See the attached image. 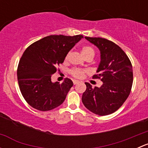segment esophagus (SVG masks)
<instances>
[{"instance_id": "obj_1", "label": "esophagus", "mask_w": 148, "mask_h": 148, "mask_svg": "<svg viewBox=\"0 0 148 148\" xmlns=\"http://www.w3.org/2000/svg\"><path fill=\"white\" fill-rule=\"evenodd\" d=\"M73 83H74V84H77L78 83H79V82L78 80H73Z\"/></svg>"}]
</instances>
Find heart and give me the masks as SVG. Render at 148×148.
Returning <instances> with one entry per match:
<instances>
[{"mask_svg":"<svg viewBox=\"0 0 148 148\" xmlns=\"http://www.w3.org/2000/svg\"><path fill=\"white\" fill-rule=\"evenodd\" d=\"M81 52L85 58L88 57V56H93L94 58V56H95V50H94L91 46H83V47L82 48ZM67 57H68V55L66 56V59H67ZM84 73H85L84 70L81 69L75 68L71 70V74L73 76V77H75V78H78V79L82 78V77L84 76Z\"/></svg>","mask_w":148,"mask_h":148,"instance_id":"1","label":"heart"}]
</instances>
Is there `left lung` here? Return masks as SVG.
Returning a JSON list of instances; mask_svg holds the SVG:
<instances>
[{
	"instance_id": "left-lung-1",
	"label": "left lung",
	"mask_w": 148,
	"mask_h": 148,
	"mask_svg": "<svg viewBox=\"0 0 148 148\" xmlns=\"http://www.w3.org/2000/svg\"><path fill=\"white\" fill-rule=\"evenodd\" d=\"M100 51V63L97 74L103 84L100 87H92L85 82L86 89L82 100L86 109L100 116L117 111L130 93L133 73L130 60L123 50L114 42L99 37H85Z\"/></svg>"
}]
</instances>
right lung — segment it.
<instances>
[{
    "label": "right lung",
    "mask_w": 148,
    "mask_h": 148,
    "mask_svg": "<svg viewBox=\"0 0 148 148\" xmlns=\"http://www.w3.org/2000/svg\"><path fill=\"white\" fill-rule=\"evenodd\" d=\"M82 38V35H51L25 50L18 66L17 76L21 92L30 106L40 111H49L64 102L72 81L66 78L62 84L53 83L51 76Z\"/></svg>",
    "instance_id": "right-lung-1"
}]
</instances>
